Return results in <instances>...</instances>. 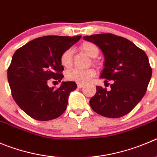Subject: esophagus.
Masks as SVG:
<instances>
[{
  "label": "esophagus",
  "mask_w": 157,
  "mask_h": 157,
  "mask_svg": "<svg viewBox=\"0 0 157 157\" xmlns=\"http://www.w3.org/2000/svg\"><path fill=\"white\" fill-rule=\"evenodd\" d=\"M83 83H78V84H77V87H79V88H82V87H83Z\"/></svg>",
  "instance_id": "1"
}]
</instances>
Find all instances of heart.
Instances as JSON below:
<instances>
[{
	"mask_svg": "<svg viewBox=\"0 0 157 157\" xmlns=\"http://www.w3.org/2000/svg\"><path fill=\"white\" fill-rule=\"evenodd\" d=\"M80 49L85 52L87 56L91 58H95L99 53V49L96 45L91 42H85L80 45ZM72 56L73 49H68L64 51L60 57V63L64 67L69 68L72 65ZM94 70L87 69V70H80V69H72L67 73V78L69 80L74 81L77 83H85L88 82L92 77L95 76Z\"/></svg>",
	"mask_w": 157,
	"mask_h": 157,
	"instance_id": "b5f03b06",
	"label": "heart"
}]
</instances>
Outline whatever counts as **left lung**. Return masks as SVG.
<instances>
[{
    "mask_svg": "<svg viewBox=\"0 0 157 157\" xmlns=\"http://www.w3.org/2000/svg\"><path fill=\"white\" fill-rule=\"evenodd\" d=\"M83 38L98 46L103 53L104 69L100 78L113 80L110 90L97 86L96 94L90 100V107L107 118L127 115L143 98L151 79L147 56L131 41L113 34Z\"/></svg>",
    "mask_w": 157,
    "mask_h": 157,
    "instance_id": "obj_1",
    "label": "left lung"
}]
</instances>
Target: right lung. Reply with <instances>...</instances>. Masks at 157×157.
Listing matches in <instances>:
<instances>
[{
  "mask_svg": "<svg viewBox=\"0 0 157 157\" xmlns=\"http://www.w3.org/2000/svg\"><path fill=\"white\" fill-rule=\"evenodd\" d=\"M81 36H48L30 41L15 51L8 70L12 97L21 109L39 121L60 116L67 107L70 94L77 88L74 81H63L54 89L49 80L60 82L64 70L63 52L80 40ZM57 82V81H56Z\"/></svg>",
  "mask_w": 157,
  "mask_h": 157,
  "instance_id": "right-lung-1",
  "label": "right lung"
}]
</instances>
